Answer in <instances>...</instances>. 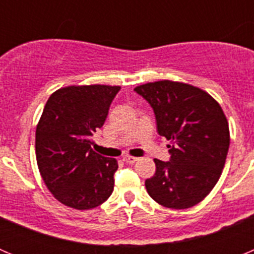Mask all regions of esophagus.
Here are the masks:
<instances>
[{
  "instance_id": "34e87169",
  "label": "esophagus",
  "mask_w": 254,
  "mask_h": 254,
  "mask_svg": "<svg viewBox=\"0 0 254 254\" xmlns=\"http://www.w3.org/2000/svg\"><path fill=\"white\" fill-rule=\"evenodd\" d=\"M123 160H125L127 164H133L138 160V158H134V156H129V155H127V156L123 158Z\"/></svg>"
}]
</instances>
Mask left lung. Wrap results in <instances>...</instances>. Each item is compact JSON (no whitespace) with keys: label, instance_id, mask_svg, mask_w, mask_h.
Returning a JSON list of instances; mask_svg holds the SVG:
<instances>
[{"label":"left lung","instance_id":"left-lung-1","mask_svg":"<svg viewBox=\"0 0 254 254\" xmlns=\"http://www.w3.org/2000/svg\"><path fill=\"white\" fill-rule=\"evenodd\" d=\"M134 91L151 105L158 133L172 141L169 161L154 159L156 172L145 181L147 193L169 208L197 205L225 165L230 134L223 109L206 91L183 82H149Z\"/></svg>","mask_w":254,"mask_h":254}]
</instances>
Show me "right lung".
Wrapping results in <instances>:
<instances>
[{
    "mask_svg": "<svg viewBox=\"0 0 254 254\" xmlns=\"http://www.w3.org/2000/svg\"><path fill=\"white\" fill-rule=\"evenodd\" d=\"M120 86H67L49 96L35 132L40 176L61 203L90 210L109 198L117 160L91 149Z\"/></svg>",
    "mask_w": 254,
    "mask_h": 254,
    "instance_id": "1",
    "label": "right lung"
}]
</instances>
